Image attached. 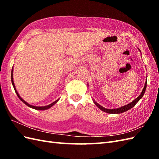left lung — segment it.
<instances>
[{"instance_id": "1", "label": "left lung", "mask_w": 159, "mask_h": 159, "mask_svg": "<svg viewBox=\"0 0 159 159\" xmlns=\"http://www.w3.org/2000/svg\"><path fill=\"white\" fill-rule=\"evenodd\" d=\"M138 49H139V48H138ZM139 51H140V50H139ZM146 86H147V80L146 81V83H145V85H144V87H143V89L142 90V92H141L140 95L138 96L136 99H134L133 101H132L130 103L126 104V105H124L123 107H121L120 108H117V109H106V108H104L102 106L100 105V104L98 103V102H96L94 100H93V102L99 108V109L101 111H104V112H106L107 113H110V114H119V113H124V112H125V111H127L128 110L132 109V108H133L138 102H139V101L141 98H142V97L143 96L144 93H145V92H146Z\"/></svg>"}]
</instances>
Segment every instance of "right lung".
I'll use <instances>...</instances> for the list:
<instances>
[{
    "instance_id": "add662e5",
    "label": "right lung",
    "mask_w": 159,
    "mask_h": 159,
    "mask_svg": "<svg viewBox=\"0 0 159 159\" xmlns=\"http://www.w3.org/2000/svg\"><path fill=\"white\" fill-rule=\"evenodd\" d=\"M13 68L12 67V70H11V83H12V85H13V88H14V90H15V92H16V94H17V96H18V97L19 98H20V100L22 101V102H24L25 103L26 106H28L29 107H30V108H32V109H35V110H42V111H43V110H46V109H50V107H52L53 105H55V104L58 102V101L59 100V98L58 99V100H55V102H53L52 103H51V104H48V105H47V106H42V107H38V106H33V105H31V104H29V103H27L26 102L25 100H24L21 97H20V96L19 95V93H18V92H17V90H16V86H15V85H14V82H13Z\"/></svg>"
}]
</instances>
